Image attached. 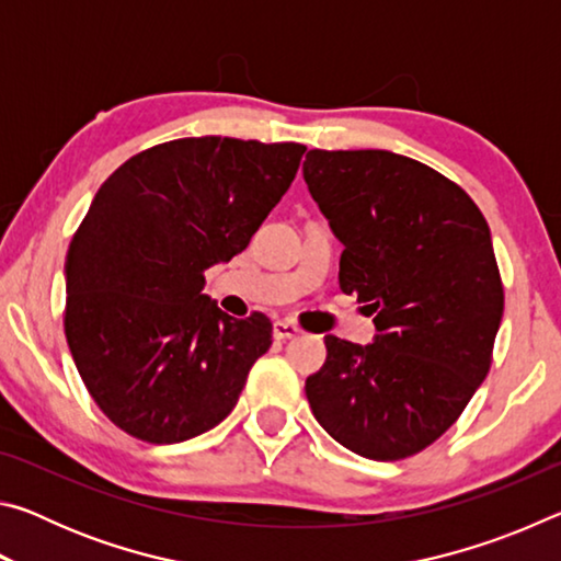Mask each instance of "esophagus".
Instances as JSON below:
<instances>
[{
  "label": "esophagus",
  "instance_id": "esophagus-1",
  "mask_svg": "<svg viewBox=\"0 0 561 561\" xmlns=\"http://www.w3.org/2000/svg\"><path fill=\"white\" fill-rule=\"evenodd\" d=\"M299 334H301V329L297 324H291V321H274V327H272V336L279 341H287V339H294Z\"/></svg>",
  "mask_w": 561,
  "mask_h": 561
}]
</instances>
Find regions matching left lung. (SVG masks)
Masks as SVG:
<instances>
[{
  "instance_id": "obj_1",
  "label": "left lung",
  "mask_w": 561,
  "mask_h": 561,
  "mask_svg": "<svg viewBox=\"0 0 561 561\" xmlns=\"http://www.w3.org/2000/svg\"><path fill=\"white\" fill-rule=\"evenodd\" d=\"M304 180L344 244L339 284L376 314L374 344L327 336L307 378L351 453L401 460L458 421L485 381L505 309L490 227L460 185L391 150H309Z\"/></svg>"
}]
</instances>
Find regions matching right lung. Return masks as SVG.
<instances>
[{
	"label": "right lung",
	"instance_id": "add662e5",
	"mask_svg": "<svg viewBox=\"0 0 561 561\" xmlns=\"http://www.w3.org/2000/svg\"><path fill=\"white\" fill-rule=\"evenodd\" d=\"M307 146L178 138L126 160L99 187L66 252L64 331L111 423L146 443L225 421L270 319L227 317L205 270L230 262L287 193Z\"/></svg>",
	"mask_w": 561,
	"mask_h": 561
}]
</instances>
